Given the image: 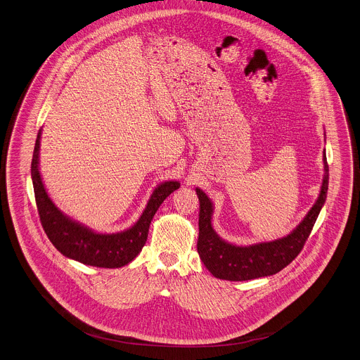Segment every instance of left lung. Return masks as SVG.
<instances>
[{
	"label": "left lung",
	"instance_id": "obj_1",
	"mask_svg": "<svg viewBox=\"0 0 360 360\" xmlns=\"http://www.w3.org/2000/svg\"><path fill=\"white\" fill-rule=\"evenodd\" d=\"M323 163L325 176L322 189L314 207L289 236L270 243L237 247L221 240L211 224L212 202L202 191L195 189L200 201L197 252L208 271L219 279L248 281L277 274L278 271L290 264L304 247L326 200L329 185L326 155L323 156Z\"/></svg>",
	"mask_w": 360,
	"mask_h": 360
}]
</instances>
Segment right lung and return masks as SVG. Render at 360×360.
I'll return each mask as SVG.
<instances>
[{
	"mask_svg": "<svg viewBox=\"0 0 360 360\" xmlns=\"http://www.w3.org/2000/svg\"><path fill=\"white\" fill-rule=\"evenodd\" d=\"M39 139L41 130L38 131L32 153L31 178L39 221L51 243L64 256L87 266L115 269L129 264L143 248L149 224L156 211L167 197L179 188V182L169 181L159 185L150 195L139 221L131 229L116 234H98L67 218L49 198L38 169Z\"/></svg>",
	"mask_w": 360,
	"mask_h": 360,
	"instance_id": "1",
	"label": "right lung"
}]
</instances>
